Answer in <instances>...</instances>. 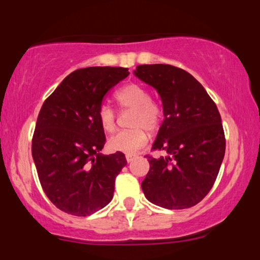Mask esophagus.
<instances>
[{
	"label": "esophagus",
	"mask_w": 260,
	"mask_h": 260,
	"mask_svg": "<svg viewBox=\"0 0 260 260\" xmlns=\"http://www.w3.org/2000/svg\"><path fill=\"white\" fill-rule=\"evenodd\" d=\"M136 157H137V155H134V154H126L127 162H131V161H133Z\"/></svg>",
	"instance_id": "esophagus-1"
}]
</instances>
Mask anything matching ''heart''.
<instances>
[{"label": "heart", "instance_id": "obj_1", "mask_svg": "<svg viewBox=\"0 0 260 260\" xmlns=\"http://www.w3.org/2000/svg\"><path fill=\"white\" fill-rule=\"evenodd\" d=\"M115 100L122 110H133L131 124L133 128L120 131L109 139V147L121 153H134L148 142V131L159 127L162 110L156 101L150 99V94L144 86L131 83L115 92ZM98 121L100 127L111 133L116 127V113L107 104L98 109Z\"/></svg>", "mask_w": 260, "mask_h": 260}]
</instances>
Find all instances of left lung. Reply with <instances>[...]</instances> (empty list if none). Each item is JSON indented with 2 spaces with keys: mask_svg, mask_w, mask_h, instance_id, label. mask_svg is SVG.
<instances>
[{
  "mask_svg": "<svg viewBox=\"0 0 260 260\" xmlns=\"http://www.w3.org/2000/svg\"><path fill=\"white\" fill-rule=\"evenodd\" d=\"M151 85L162 103L164 122L149 156L150 169L142 182L149 202L165 209L198 204L213 187L226 140L219 110L192 74L171 64H142L134 72Z\"/></svg>",
  "mask_w": 260,
  "mask_h": 260,
  "instance_id": "left-lung-1",
  "label": "left lung"
}]
</instances>
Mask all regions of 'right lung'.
<instances>
[{"instance_id": "obj_1", "label": "right lung", "mask_w": 260, "mask_h": 260, "mask_svg": "<svg viewBox=\"0 0 260 260\" xmlns=\"http://www.w3.org/2000/svg\"><path fill=\"white\" fill-rule=\"evenodd\" d=\"M128 74L123 67L80 68L41 106L32 159L45 194L64 213L88 216L111 202L127 161L121 151L100 155L106 138L96 115L106 92Z\"/></svg>"}]
</instances>
